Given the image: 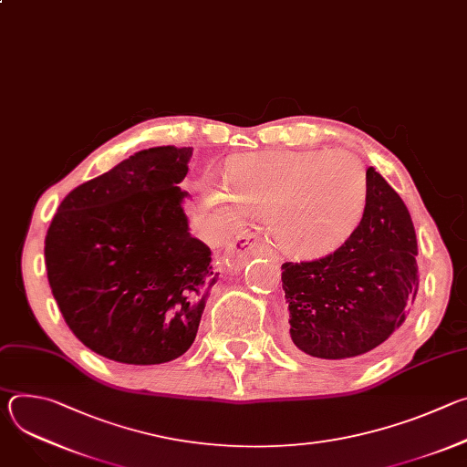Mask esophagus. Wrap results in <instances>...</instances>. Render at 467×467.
Segmentation results:
<instances>
[{"label":"esophagus","mask_w":467,"mask_h":467,"mask_svg":"<svg viewBox=\"0 0 467 467\" xmlns=\"http://www.w3.org/2000/svg\"><path fill=\"white\" fill-rule=\"evenodd\" d=\"M265 253H268V249H265V245L254 234H242L229 244L225 256L233 268H242V265L253 256L265 254Z\"/></svg>","instance_id":"obj_1"}]
</instances>
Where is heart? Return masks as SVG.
I'll return each instance as SVG.
<instances>
[{"mask_svg":"<svg viewBox=\"0 0 467 467\" xmlns=\"http://www.w3.org/2000/svg\"><path fill=\"white\" fill-rule=\"evenodd\" d=\"M225 182L207 186V202L234 220L265 213L272 242L294 258L335 253L357 231L368 203L366 170L346 151L236 155Z\"/></svg>","mask_w":467,"mask_h":467,"instance_id":"b5f03b06","label":"heart"}]
</instances>
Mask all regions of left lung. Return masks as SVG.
I'll return each instance as SVG.
<instances>
[{"label": "left lung", "mask_w": 467, "mask_h": 467, "mask_svg": "<svg viewBox=\"0 0 467 467\" xmlns=\"http://www.w3.org/2000/svg\"><path fill=\"white\" fill-rule=\"evenodd\" d=\"M368 203L351 238L319 260L285 262L288 346L321 360L366 355L407 319L418 294V240L403 199L368 168Z\"/></svg>", "instance_id": "obj_1"}]
</instances>
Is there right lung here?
Listing matches in <instances>:
<instances>
[{"mask_svg":"<svg viewBox=\"0 0 467 467\" xmlns=\"http://www.w3.org/2000/svg\"><path fill=\"white\" fill-rule=\"evenodd\" d=\"M193 148L142 150L62 199L46 234L53 297L74 335L121 364L179 358L218 275L177 184Z\"/></svg>","mask_w":467,"mask_h":467,"instance_id":"1","label":"right lung"}]
</instances>
